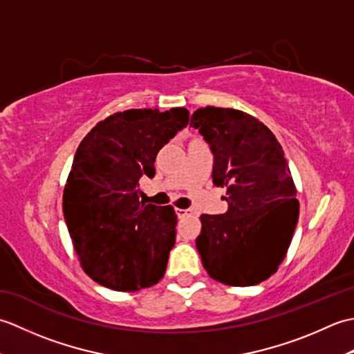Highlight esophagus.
Wrapping results in <instances>:
<instances>
[{
	"label": "esophagus",
	"instance_id": "esophagus-1",
	"mask_svg": "<svg viewBox=\"0 0 354 354\" xmlns=\"http://www.w3.org/2000/svg\"><path fill=\"white\" fill-rule=\"evenodd\" d=\"M176 214H178V217H185V216L192 214V209H189V208H176Z\"/></svg>",
	"mask_w": 354,
	"mask_h": 354
}]
</instances>
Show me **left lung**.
Instances as JSON below:
<instances>
[{
	"mask_svg": "<svg viewBox=\"0 0 354 354\" xmlns=\"http://www.w3.org/2000/svg\"><path fill=\"white\" fill-rule=\"evenodd\" d=\"M190 126L209 146L213 184L227 189L228 202L223 214L201 216L202 265L223 284L265 281L284 259L299 213L280 142L257 118L237 109L201 108Z\"/></svg>",
	"mask_w": 354,
	"mask_h": 354,
	"instance_id": "8db88e82",
	"label": "left lung"
}]
</instances>
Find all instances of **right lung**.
I'll list each match as a JSON object with an SVG mask.
<instances>
[{
    "label": "right lung",
    "mask_w": 354,
    "mask_h": 354,
    "mask_svg": "<svg viewBox=\"0 0 354 354\" xmlns=\"http://www.w3.org/2000/svg\"><path fill=\"white\" fill-rule=\"evenodd\" d=\"M189 111L129 109L97 123L74 155L64 216L82 268L120 292L156 284L176 239L170 205L140 202V178L155 176L160 149L189 124Z\"/></svg>",
    "instance_id": "add662e5"
}]
</instances>
